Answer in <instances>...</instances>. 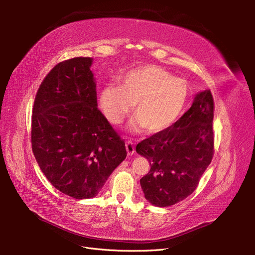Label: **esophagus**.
I'll list each match as a JSON object with an SVG mask.
<instances>
[{
	"instance_id": "34e87169",
	"label": "esophagus",
	"mask_w": 255,
	"mask_h": 255,
	"mask_svg": "<svg viewBox=\"0 0 255 255\" xmlns=\"http://www.w3.org/2000/svg\"><path fill=\"white\" fill-rule=\"evenodd\" d=\"M126 150H127L128 155H133V154H134V152H135L134 144H133V142L131 140L126 142Z\"/></svg>"
}]
</instances>
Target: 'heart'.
I'll use <instances>...</instances> for the list:
<instances>
[{
	"mask_svg": "<svg viewBox=\"0 0 255 255\" xmlns=\"http://www.w3.org/2000/svg\"><path fill=\"white\" fill-rule=\"evenodd\" d=\"M189 95L185 79L155 65L141 66L121 76L119 88L106 87L100 94L101 109L113 124H120L130 112L136 119L133 131L145 128L151 134L169 128L181 116Z\"/></svg>",
	"mask_w": 255,
	"mask_h": 255,
	"instance_id": "obj_1",
	"label": "heart"
}]
</instances>
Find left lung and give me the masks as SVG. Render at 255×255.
<instances>
[{
	"mask_svg": "<svg viewBox=\"0 0 255 255\" xmlns=\"http://www.w3.org/2000/svg\"><path fill=\"white\" fill-rule=\"evenodd\" d=\"M213 118L214 99L206 90L176 123L137 143L151 166L140 186L152 205L172 206L196 189L214 155Z\"/></svg>",
	"mask_w": 255,
	"mask_h": 255,
	"instance_id": "obj_1",
	"label": "left lung"
}]
</instances>
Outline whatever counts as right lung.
Wrapping results in <instances>:
<instances>
[{
    "mask_svg": "<svg viewBox=\"0 0 255 255\" xmlns=\"http://www.w3.org/2000/svg\"><path fill=\"white\" fill-rule=\"evenodd\" d=\"M91 58L66 60L48 72L33 106L31 141L38 165L62 193L96 196L127 156L120 137L97 107Z\"/></svg>",
    "mask_w": 255,
    "mask_h": 255,
    "instance_id": "add662e5",
    "label": "right lung"
}]
</instances>
